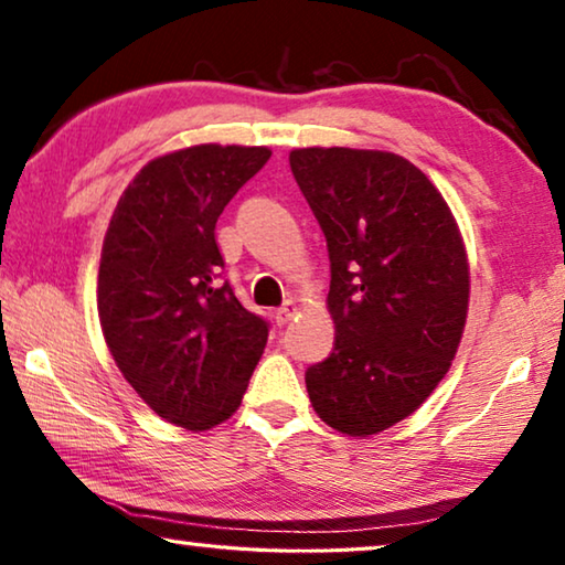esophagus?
Listing matches in <instances>:
<instances>
[{
	"label": "esophagus",
	"mask_w": 565,
	"mask_h": 565,
	"mask_svg": "<svg viewBox=\"0 0 565 565\" xmlns=\"http://www.w3.org/2000/svg\"><path fill=\"white\" fill-rule=\"evenodd\" d=\"M296 311H299V306H296L294 301H286L279 311H276V321L279 323H289L294 317H296Z\"/></svg>",
	"instance_id": "obj_1"
}]
</instances>
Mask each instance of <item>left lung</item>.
<instances>
[{
    "mask_svg": "<svg viewBox=\"0 0 565 565\" xmlns=\"http://www.w3.org/2000/svg\"><path fill=\"white\" fill-rule=\"evenodd\" d=\"M289 164L331 262L337 343L306 371L311 406L341 434L386 431L434 394L461 343V232L424 171L391 151L309 147Z\"/></svg>",
    "mask_w": 565,
    "mask_h": 565,
    "instance_id": "1",
    "label": "left lung"
}]
</instances>
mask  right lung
<instances>
[{"mask_svg": "<svg viewBox=\"0 0 565 565\" xmlns=\"http://www.w3.org/2000/svg\"><path fill=\"white\" fill-rule=\"evenodd\" d=\"M266 147L171 151L124 189L104 236L97 306L124 379L169 424L206 431L242 404L269 323L244 309L216 246V218Z\"/></svg>", "mask_w": 565, "mask_h": 565, "instance_id": "obj_1", "label": "right lung"}]
</instances>
